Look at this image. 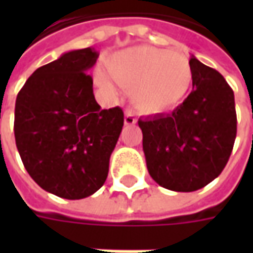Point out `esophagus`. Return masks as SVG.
Wrapping results in <instances>:
<instances>
[{"instance_id": "1", "label": "esophagus", "mask_w": 253, "mask_h": 253, "mask_svg": "<svg viewBox=\"0 0 253 253\" xmlns=\"http://www.w3.org/2000/svg\"><path fill=\"white\" fill-rule=\"evenodd\" d=\"M137 123V115L132 110H126L125 112V125L130 126V125H135Z\"/></svg>"}]
</instances>
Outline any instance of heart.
<instances>
[{
    "label": "heart",
    "mask_w": 253,
    "mask_h": 253,
    "mask_svg": "<svg viewBox=\"0 0 253 253\" xmlns=\"http://www.w3.org/2000/svg\"><path fill=\"white\" fill-rule=\"evenodd\" d=\"M116 83L131 88L134 104L145 114L173 110L186 97L192 83L190 62L180 54L150 46H137L118 54L107 66ZM100 85L110 88L104 74H97Z\"/></svg>",
    "instance_id": "1"
}]
</instances>
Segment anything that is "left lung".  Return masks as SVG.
Returning a JSON list of instances; mask_svg holds the SVG:
<instances>
[{
    "instance_id": "8db88e82",
    "label": "left lung",
    "mask_w": 253,
    "mask_h": 253,
    "mask_svg": "<svg viewBox=\"0 0 253 253\" xmlns=\"http://www.w3.org/2000/svg\"><path fill=\"white\" fill-rule=\"evenodd\" d=\"M192 90L170 114L139 119L150 176L167 190H201L219 176L237 132L234 93L215 69L191 58Z\"/></svg>"
}]
</instances>
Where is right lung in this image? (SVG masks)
<instances>
[{
	"mask_svg": "<svg viewBox=\"0 0 253 253\" xmlns=\"http://www.w3.org/2000/svg\"><path fill=\"white\" fill-rule=\"evenodd\" d=\"M99 57L92 47L65 52L36 69L20 89L14 138L30 176L47 192L83 199L104 184L121 135V107L100 108L88 70Z\"/></svg>",
	"mask_w": 253,
	"mask_h": 253,
	"instance_id": "1",
	"label": "right lung"
}]
</instances>
